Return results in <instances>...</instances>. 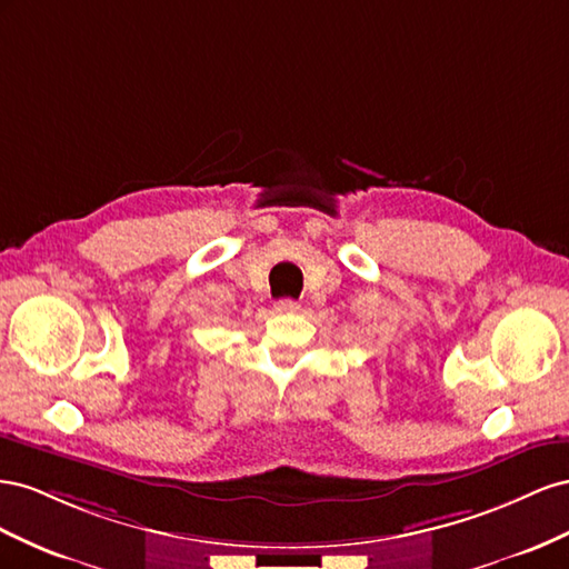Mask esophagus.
<instances>
[{"label":"esophagus","instance_id":"obj_1","mask_svg":"<svg viewBox=\"0 0 569 569\" xmlns=\"http://www.w3.org/2000/svg\"><path fill=\"white\" fill-rule=\"evenodd\" d=\"M298 310H300V305L296 300H290V298H283V300L276 302V312H279V315H293Z\"/></svg>","mask_w":569,"mask_h":569}]
</instances>
